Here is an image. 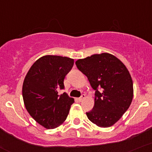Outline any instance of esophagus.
Listing matches in <instances>:
<instances>
[{
    "label": "esophagus",
    "instance_id": "1",
    "mask_svg": "<svg viewBox=\"0 0 152 152\" xmlns=\"http://www.w3.org/2000/svg\"><path fill=\"white\" fill-rule=\"evenodd\" d=\"M86 98V95L85 94H82L81 95V96L80 98H78V100H79L80 102H81V101H83V100L84 99H85Z\"/></svg>",
    "mask_w": 152,
    "mask_h": 152
}]
</instances>
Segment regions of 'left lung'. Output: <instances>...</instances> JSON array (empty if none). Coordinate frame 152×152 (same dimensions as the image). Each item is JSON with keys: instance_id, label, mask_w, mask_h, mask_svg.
Instances as JSON below:
<instances>
[{"instance_id": "1", "label": "left lung", "mask_w": 152, "mask_h": 152, "mask_svg": "<svg viewBox=\"0 0 152 152\" xmlns=\"http://www.w3.org/2000/svg\"><path fill=\"white\" fill-rule=\"evenodd\" d=\"M95 91L94 106L86 113L91 122L109 127L127 110L133 97V83L124 64L109 53L95 54L75 62Z\"/></svg>"}]
</instances>
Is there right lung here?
Returning <instances> with one entry per match:
<instances>
[{
  "mask_svg": "<svg viewBox=\"0 0 152 152\" xmlns=\"http://www.w3.org/2000/svg\"><path fill=\"white\" fill-rule=\"evenodd\" d=\"M74 65L70 58L45 56L39 58L28 72L23 86L25 106L32 118L44 127L53 129L63 123L74 99L66 94L64 80Z\"/></svg>",
  "mask_w": 152,
  "mask_h": 152,
  "instance_id": "right-lung-1",
  "label": "right lung"
}]
</instances>
